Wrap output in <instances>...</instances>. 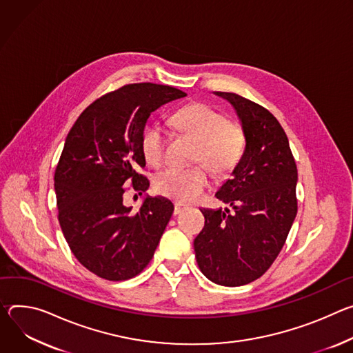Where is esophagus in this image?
<instances>
[{"instance_id":"obj_1","label":"esophagus","mask_w":353,"mask_h":353,"mask_svg":"<svg viewBox=\"0 0 353 353\" xmlns=\"http://www.w3.org/2000/svg\"><path fill=\"white\" fill-rule=\"evenodd\" d=\"M185 209H188V205H185V203H182V202H175V203H174V214H175V216L179 214V213H182Z\"/></svg>"}]
</instances>
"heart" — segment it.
Segmentation results:
<instances>
[{"label":"heart","mask_w":353,"mask_h":353,"mask_svg":"<svg viewBox=\"0 0 353 353\" xmlns=\"http://www.w3.org/2000/svg\"><path fill=\"white\" fill-rule=\"evenodd\" d=\"M172 123L198 140L194 160L206 163L217 176H227L240 163L245 134L239 122L227 117L213 106L198 102L181 108L171 116ZM145 161L160 165L164 160L165 130L159 123L145 126L140 139ZM210 185V171L199 164L192 168L168 167L154 176V188L163 196L190 202L198 199Z\"/></svg>","instance_id":"b5f03b06"}]
</instances>
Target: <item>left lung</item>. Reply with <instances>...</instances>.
I'll return each mask as SVG.
<instances>
[{
  "label": "left lung",
  "mask_w": 353,
  "mask_h": 353,
  "mask_svg": "<svg viewBox=\"0 0 353 353\" xmlns=\"http://www.w3.org/2000/svg\"><path fill=\"white\" fill-rule=\"evenodd\" d=\"M214 94L236 109L245 150L216 192L232 212L201 209L205 227L193 245L203 275L234 288L261 278L282 251L297 214V167L283 128L266 108L232 92Z\"/></svg>",
  "instance_id": "obj_1"
}]
</instances>
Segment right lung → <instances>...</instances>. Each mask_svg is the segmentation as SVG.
I'll return each instance as SVG.
<instances>
[{
    "label": "right lung",
    "instance_id": "1",
    "mask_svg": "<svg viewBox=\"0 0 353 353\" xmlns=\"http://www.w3.org/2000/svg\"><path fill=\"white\" fill-rule=\"evenodd\" d=\"M185 95L170 85L128 84L94 101L67 134L54 172L59 223L78 262L102 279L137 276L172 216L174 205L161 196H147L132 213L123 194L129 183L139 194L150 186L140 172L148 116Z\"/></svg>",
    "mask_w": 353,
    "mask_h": 353
}]
</instances>
